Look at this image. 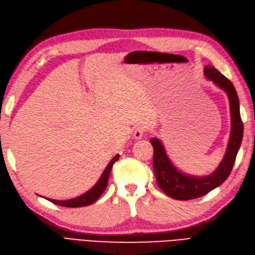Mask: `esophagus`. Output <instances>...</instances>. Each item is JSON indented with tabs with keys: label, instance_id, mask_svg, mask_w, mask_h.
Here are the masks:
<instances>
[{
	"label": "esophagus",
	"instance_id": "obj_1",
	"mask_svg": "<svg viewBox=\"0 0 255 255\" xmlns=\"http://www.w3.org/2000/svg\"><path fill=\"white\" fill-rule=\"evenodd\" d=\"M145 132V128L143 126H137L133 131V137L135 139H140L143 137Z\"/></svg>",
	"mask_w": 255,
	"mask_h": 255
}]
</instances>
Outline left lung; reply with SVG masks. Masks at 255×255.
Returning a JSON list of instances; mask_svg holds the SVG:
<instances>
[{
  "mask_svg": "<svg viewBox=\"0 0 255 255\" xmlns=\"http://www.w3.org/2000/svg\"><path fill=\"white\" fill-rule=\"evenodd\" d=\"M204 74L207 80L213 82L214 85L226 92L230 105V136L225 155L218 168L211 174L205 176L187 174L172 163L161 139L156 137L150 139L154 150L153 169L156 183L167 195L178 201L197 199L215 189L227 180L243 139L244 126L240 113V101L233 84L210 65L205 66Z\"/></svg>",
  "mask_w": 255,
  "mask_h": 255,
  "instance_id": "obj_1",
  "label": "left lung"
}]
</instances>
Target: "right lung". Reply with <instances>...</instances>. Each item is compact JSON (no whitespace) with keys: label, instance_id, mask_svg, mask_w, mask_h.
Segmentation results:
<instances>
[{"label":"right lung","instance_id":"obj_1","mask_svg":"<svg viewBox=\"0 0 255 255\" xmlns=\"http://www.w3.org/2000/svg\"><path fill=\"white\" fill-rule=\"evenodd\" d=\"M120 157V154H117L115 157H113L109 164L106 166L105 170L103 171L101 177L99 178V181L96 183L91 189H89L87 192H85L84 194L74 197V199L70 200H66V201H58V200H51V199H47L50 201L51 203L59 205V206H64V207H70V208H77V207H85V206H89L93 204L97 200H99V197L102 195V193L105 191L107 184H108V178L109 174L111 171V168Z\"/></svg>","mask_w":255,"mask_h":255}]
</instances>
